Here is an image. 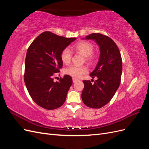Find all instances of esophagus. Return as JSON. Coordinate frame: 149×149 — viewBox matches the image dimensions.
Wrapping results in <instances>:
<instances>
[{
	"label": "esophagus",
	"instance_id": "1",
	"mask_svg": "<svg viewBox=\"0 0 149 149\" xmlns=\"http://www.w3.org/2000/svg\"><path fill=\"white\" fill-rule=\"evenodd\" d=\"M78 80V79H76V78H73V83H76V81H77Z\"/></svg>",
	"mask_w": 149,
	"mask_h": 149
}]
</instances>
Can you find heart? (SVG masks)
Returning a JSON list of instances; mask_svg holds the SVG:
<instances>
[{"label": "heart", "instance_id": "obj_1", "mask_svg": "<svg viewBox=\"0 0 149 149\" xmlns=\"http://www.w3.org/2000/svg\"><path fill=\"white\" fill-rule=\"evenodd\" d=\"M73 49L83 55L86 61L88 63H91L93 60L92 53L94 49L93 45L89 42L81 41L76 43L73 47ZM72 58V53L68 48H65L61 53V60L65 65H69ZM88 72L86 66H71L65 70V73L74 78H79Z\"/></svg>", "mask_w": 149, "mask_h": 149}]
</instances>
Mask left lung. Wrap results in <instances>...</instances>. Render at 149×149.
<instances>
[{
	"mask_svg": "<svg viewBox=\"0 0 149 149\" xmlns=\"http://www.w3.org/2000/svg\"><path fill=\"white\" fill-rule=\"evenodd\" d=\"M92 40L100 47L99 61L90 76L97 79L92 84L89 80H83V102L88 107L97 109L105 106L118 90L123 71V63L119 49L115 42L107 36L92 33L85 37Z\"/></svg>",
	"mask_w": 149,
	"mask_h": 149,
	"instance_id": "8db88e82",
	"label": "left lung"
}]
</instances>
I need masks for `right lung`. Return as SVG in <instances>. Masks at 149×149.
Instances as JSON below:
<instances>
[{
  "instance_id": "1",
  "label": "right lung",
  "mask_w": 149,
  "mask_h": 149,
  "mask_svg": "<svg viewBox=\"0 0 149 149\" xmlns=\"http://www.w3.org/2000/svg\"><path fill=\"white\" fill-rule=\"evenodd\" d=\"M76 38H65L50 31L38 35L29 47L25 61L24 81L33 101L44 109L53 110L63 104L73 83L65 74L54 82L53 76L63 66L61 53Z\"/></svg>"
}]
</instances>
